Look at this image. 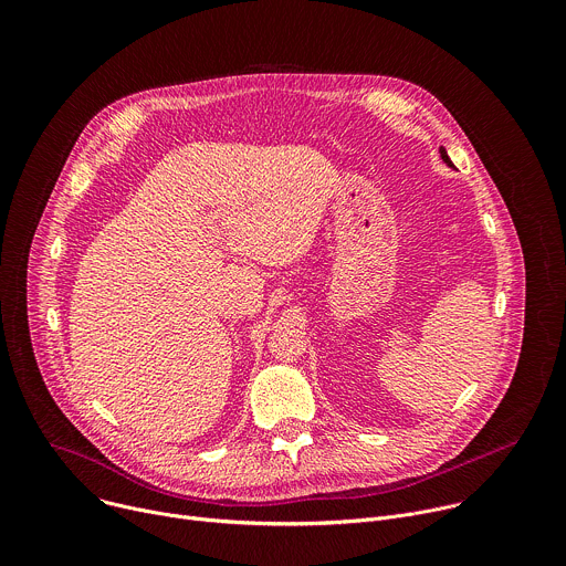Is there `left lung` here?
I'll list each match as a JSON object with an SVG mask.
<instances>
[{
  "mask_svg": "<svg viewBox=\"0 0 566 566\" xmlns=\"http://www.w3.org/2000/svg\"><path fill=\"white\" fill-rule=\"evenodd\" d=\"M439 154H441V160H443L448 167H453V163H450V158H448V154H446V149H443V147L439 149Z\"/></svg>",
  "mask_w": 566,
  "mask_h": 566,
  "instance_id": "8db88e82",
  "label": "left lung"
}]
</instances>
